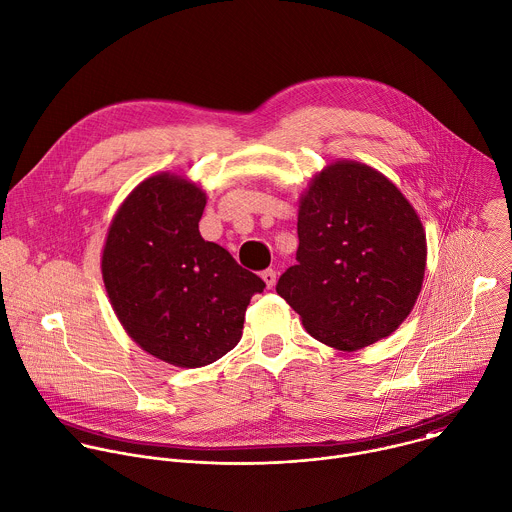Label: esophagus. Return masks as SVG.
I'll list each match as a JSON object with an SVG mask.
<instances>
[{
	"mask_svg": "<svg viewBox=\"0 0 512 512\" xmlns=\"http://www.w3.org/2000/svg\"><path fill=\"white\" fill-rule=\"evenodd\" d=\"M261 279L265 281V285L271 289L273 285H275V281H277V271H273V269H265L263 273H261Z\"/></svg>",
	"mask_w": 512,
	"mask_h": 512,
	"instance_id": "34e87169",
	"label": "esophagus"
}]
</instances>
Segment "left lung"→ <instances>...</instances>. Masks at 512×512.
I'll return each mask as SVG.
<instances>
[{"instance_id": "8db88e82", "label": "left lung", "mask_w": 512, "mask_h": 512, "mask_svg": "<svg viewBox=\"0 0 512 512\" xmlns=\"http://www.w3.org/2000/svg\"><path fill=\"white\" fill-rule=\"evenodd\" d=\"M297 265L277 293L307 333L339 352L392 335L414 309L426 271L416 209L380 170L339 158L299 197Z\"/></svg>"}]
</instances>
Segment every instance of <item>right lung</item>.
I'll return each mask as SVG.
<instances>
[{
  "label": "right lung",
  "instance_id": "add662e5",
  "mask_svg": "<svg viewBox=\"0 0 512 512\" xmlns=\"http://www.w3.org/2000/svg\"><path fill=\"white\" fill-rule=\"evenodd\" d=\"M207 193L195 181L156 173L114 213L100 269L124 331L152 358L201 368L231 352L245 311L265 283L227 249L205 241Z\"/></svg>",
  "mask_w": 512,
  "mask_h": 512
}]
</instances>
